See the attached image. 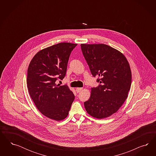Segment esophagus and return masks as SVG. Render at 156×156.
<instances>
[{"label":"esophagus","instance_id":"1","mask_svg":"<svg viewBox=\"0 0 156 156\" xmlns=\"http://www.w3.org/2000/svg\"><path fill=\"white\" fill-rule=\"evenodd\" d=\"M83 89L82 88H80V87H78L76 89V91L77 93H80L81 90H82Z\"/></svg>","mask_w":156,"mask_h":156}]
</instances>
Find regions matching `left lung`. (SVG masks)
Wrapping results in <instances>:
<instances>
[{
	"instance_id": "8db88e82",
	"label": "left lung",
	"mask_w": 156,
	"mask_h": 156,
	"mask_svg": "<svg viewBox=\"0 0 156 156\" xmlns=\"http://www.w3.org/2000/svg\"><path fill=\"white\" fill-rule=\"evenodd\" d=\"M81 50L91 74L98 77V86L91 88L84 102L90 115L106 118L118 111L127 98L132 83V73L126 57L105 44H81Z\"/></svg>"
}]
</instances>
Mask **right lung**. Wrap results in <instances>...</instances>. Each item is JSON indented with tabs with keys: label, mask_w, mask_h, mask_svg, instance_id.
Wrapping results in <instances>:
<instances>
[{
	"label": "right lung",
	"mask_w": 156,
	"mask_h": 156,
	"mask_svg": "<svg viewBox=\"0 0 156 156\" xmlns=\"http://www.w3.org/2000/svg\"><path fill=\"white\" fill-rule=\"evenodd\" d=\"M77 44L59 43L37 52L27 70L30 95L39 111L55 121L66 118L75 96L67 85L57 84L66 76L71 51Z\"/></svg>",
	"instance_id": "obj_1"
}]
</instances>
